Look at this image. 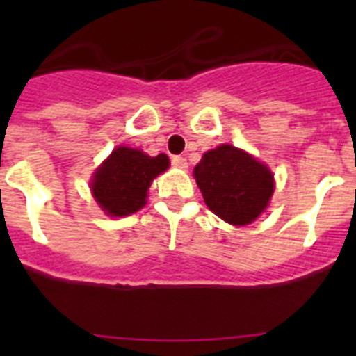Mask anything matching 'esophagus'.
Masks as SVG:
<instances>
[{
	"instance_id": "obj_1",
	"label": "esophagus",
	"mask_w": 356,
	"mask_h": 356,
	"mask_svg": "<svg viewBox=\"0 0 356 356\" xmlns=\"http://www.w3.org/2000/svg\"><path fill=\"white\" fill-rule=\"evenodd\" d=\"M171 163H172V165H175V168H178V169H187L188 168L187 159H184V156H172Z\"/></svg>"
}]
</instances>
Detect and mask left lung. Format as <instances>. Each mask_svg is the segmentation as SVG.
Here are the masks:
<instances>
[{
  "label": "left lung",
  "instance_id": "8db88e82",
  "mask_svg": "<svg viewBox=\"0 0 356 356\" xmlns=\"http://www.w3.org/2000/svg\"><path fill=\"white\" fill-rule=\"evenodd\" d=\"M194 178L207 207L234 226L253 222L275 193L271 169L229 144L207 151L194 168Z\"/></svg>",
  "mask_w": 356,
  "mask_h": 356
}]
</instances>
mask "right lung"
<instances>
[{
  "label": "right lung",
  "instance_id": "1",
  "mask_svg": "<svg viewBox=\"0 0 356 356\" xmlns=\"http://www.w3.org/2000/svg\"><path fill=\"white\" fill-rule=\"evenodd\" d=\"M168 168L169 159L163 153L149 156L140 149L119 146L96 169L90 191L105 213L130 216L146 205L151 181Z\"/></svg>",
  "mask_w": 356,
  "mask_h": 356
}]
</instances>
